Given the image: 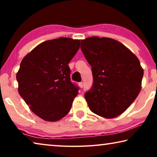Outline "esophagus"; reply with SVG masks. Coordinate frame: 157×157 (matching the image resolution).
<instances>
[{
    "mask_svg": "<svg viewBox=\"0 0 157 157\" xmlns=\"http://www.w3.org/2000/svg\"><path fill=\"white\" fill-rule=\"evenodd\" d=\"M79 87H80V88H82V87L84 86L83 82H79Z\"/></svg>",
    "mask_w": 157,
    "mask_h": 157,
    "instance_id": "esophagus-1",
    "label": "esophagus"
}]
</instances>
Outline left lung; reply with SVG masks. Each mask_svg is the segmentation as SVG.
Segmentation results:
<instances>
[{
	"mask_svg": "<svg viewBox=\"0 0 157 157\" xmlns=\"http://www.w3.org/2000/svg\"><path fill=\"white\" fill-rule=\"evenodd\" d=\"M81 50L94 77L92 88L84 95L90 110L105 118L120 116L141 89L143 69L139 59L121 42L108 37L81 40Z\"/></svg>",
	"mask_w": 157,
	"mask_h": 157,
	"instance_id": "1",
	"label": "left lung"
}]
</instances>
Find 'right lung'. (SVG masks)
I'll return each instance as SVG.
<instances>
[{"label": "right lung", "instance_id": "obj_1", "mask_svg": "<svg viewBox=\"0 0 157 157\" xmlns=\"http://www.w3.org/2000/svg\"><path fill=\"white\" fill-rule=\"evenodd\" d=\"M79 46L80 40L68 37L48 40L21 61L18 91L30 110L44 121L55 122L67 115L78 94L68 63Z\"/></svg>", "mask_w": 157, "mask_h": 157}]
</instances>
